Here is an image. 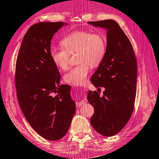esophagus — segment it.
<instances>
[{"instance_id": "1", "label": "esophagus", "mask_w": 159, "mask_h": 159, "mask_svg": "<svg viewBox=\"0 0 159 159\" xmlns=\"http://www.w3.org/2000/svg\"><path fill=\"white\" fill-rule=\"evenodd\" d=\"M86 102H87V100H86L85 98H83V99L81 98V99H80V101L78 102L77 103H76V107H80L81 105H83V104H85Z\"/></svg>"}]
</instances>
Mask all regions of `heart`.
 Listing matches in <instances>:
<instances>
[{
	"instance_id": "obj_1",
	"label": "heart",
	"mask_w": 159,
	"mask_h": 159,
	"mask_svg": "<svg viewBox=\"0 0 159 159\" xmlns=\"http://www.w3.org/2000/svg\"><path fill=\"white\" fill-rule=\"evenodd\" d=\"M63 48L52 47L50 57L56 66L66 70L69 66V56L77 52L76 66L64 74V81L74 85H84L90 66L95 67L102 62L106 52V41L103 35L88 31L71 32L61 40Z\"/></svg>"
}]
</instances>
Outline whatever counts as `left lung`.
I'll return each instance as SVG.
<instances>
[{"label": "left lung", "mask_w": 159, "mask_h": 159, "mask_svg": "<svg viewBox=\"0 0 159 159\" xmlns=\"http://www.w3.org/2000/svg\"><path fill=\"white\" fill-rule=\"evenodd\" d=\"M107 29L104 57L90 81L95 88H104L103 96L97 91L88 93V100L95 109L90 123L102 135L111 137L127 124L134 109L138 66L130 40L113 20L88 21Z\"/></svg>", "instance_id": "obj_1"}]
</instances>
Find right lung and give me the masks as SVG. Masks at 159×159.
I'll return each instance as SVG.
<instances>
[{
    "label": "right lung",
    "instance_id": "add662e5",
    "mask_svg": "<svg viewBox=\"0 0 159 159\" xmlns=\"http://www.w3.org/2000/svg\"><path fill=\"white\" fill-rule=\"evenodd\" d=\"M67 24L39 22L28 29L19 51L15 86L19 104L32 128L58 140L66 134L76 112L71 86L60 85V71L50 57L51 40Z\"/></svg>",
    "mask_w": 159,
    "mask_h": 159
}]
</instances>
